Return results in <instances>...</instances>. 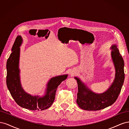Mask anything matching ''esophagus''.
<instances>
[{
	"instance_id": "34e87169",
	"label": "esophagus",
	"mask_w": 129,
	"mask_h": 129,
	"mask_svg": "<svg viewBox=\"0 0 129 129\" xmlns=\"http://www.w3.org/2000/svg\"><path fill=\"white\" fill-rule=\"evenodd\" d=\"M71 75H74V73H71Z\"/></svg>"
}]
</instances>
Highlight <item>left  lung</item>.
<instances>
[{"label": "left lung", "instance_id": "1", "mask_svg": "<svg viewBox=\"0 0 129 129\" xmlns=\"http://www.w3.org/2000/svg\"><path fill=\"white\" fill-rule=\"evenodd\" d=\"M110 49L111 58L115 68V77L106 91L96 93L90 89L80 78L75 77L78 85L76 102L79 107L85 110L97 111L110 106L117 99L124 83V62L117 46L114 44Z\"/></svg>", "mask_w": 129, "mask_h": 129}]
</instances>
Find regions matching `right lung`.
Wrapping results in <instances>:
<instances>
[{
  "mask_svg": "<svg viewBox=\"0 0 129 129\" xmlns=\"http://www.w3.org/2000/svg\"><path fill=\"white\" fill-rule=\"evenodd\" d=\"M23 42L21 36L15 39L12 53L6 63V84L11 96L19 106L30 110H44L51 106L55 100L57 88L68 74L52 77L47 84L45 94L33 96L26 92L21 84L19 69L20 48Z\"/></svg>",
  "mask_w": 129,
  "mask_h": 129,
  "instance_id": "right-lung-1",
  "label": "right lung"
}]
</instances>
